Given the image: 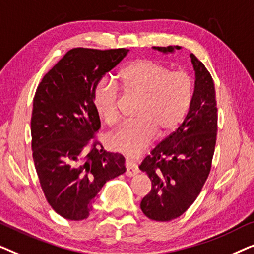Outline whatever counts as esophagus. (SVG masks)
<instances>
[{"label": "esophagus", "instance_id": "1", "mask_svg": "<svg viewBox=\"0 0 254 254\" xmlns=\"http://www.w3.org/2000/svg\"><path fill=\"white\" fill-rule=\"evenodd\" d=\"M140 172L138 165L133 161H126V176L133 177Z\"/></svg>", "mask_w": 254, "mask_h": 254}]
</instances>
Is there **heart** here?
Segmentation results:
<instances>
[{
  "label": "heart",
  "instance_id": "1",
  "mask_svg": "<svg viewBox=\"0 0 254 254\" xmlns=\"http://www.w3.org/2000/svg\"><path fill=\"white\" fill-rule=\"evenodd\" d=\"M120 86L131 95L142 97L137 118L125 123L107 137L114 150L136 156L155 137L178 127L193 98V78L185 70H172L154 60H137L119 72ZM119 90L116 84L100 81L93 92L96 113L107 125L117 123Z\"/></svg>",
  "mask_w": 254,
  "mask_h": 254
}]
</instances>
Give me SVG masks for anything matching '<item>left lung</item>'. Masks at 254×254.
I'll list each match as a JSON object with an SVG mask.
<instances>
[{"label":"left lung","mask_w":254,"mask_h":254,"mask_svg":"<svg viewBox=\"0 0 254 254\" xmlns=\"http://www.w3.org/2000/svg\"><path fill=\"white\" fill-rule=\"evenodd\" d=\"M173 53L180 46L152 47ZM195 83L190 110L178 129L152 149L140 170L151 180L141 201L145 216L168 222L179 217L199 195L209 176L217 131V106L213 78L202 62L190 54Z\"/></svg>","instance_id":"1"}]
</instances>
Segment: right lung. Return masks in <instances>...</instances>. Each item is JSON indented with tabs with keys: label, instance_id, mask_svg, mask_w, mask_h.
Wrapping results in <instances>:
<instances>
[{
	"label": "right lung",
	"instance_id": "1",
	"mask_svg": "<svg viewBox=\"0 0 254 254\" xmlns=\"http://www.w3.org/2000/svg\"><path fill=\"white\" fill-rule=\"evenodd\" d=\"M129 50L72 48L44 76L33 98V161L47 202L62 217H89L106 182L126 171L125 157L92 140L100 128L93 92Z\"/></svg>",
	"mask_w": 254,
	"mask_h": 254
}]
</instances>
